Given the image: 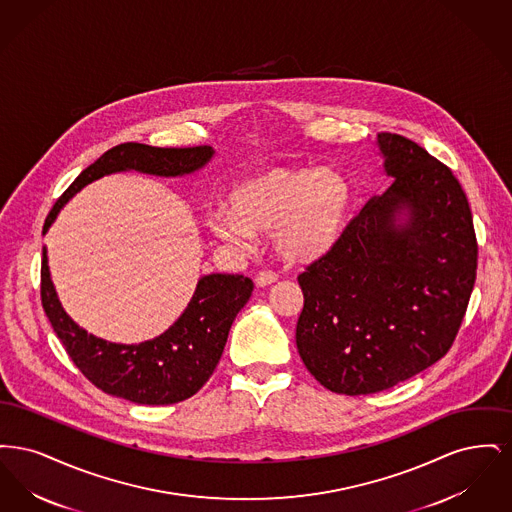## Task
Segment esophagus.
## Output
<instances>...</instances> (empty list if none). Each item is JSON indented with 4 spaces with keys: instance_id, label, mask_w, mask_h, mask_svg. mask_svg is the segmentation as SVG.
Returning <instances> with one entry per match:
<instances>
[{
    "instance_id": "34e87169",
    "label": "esophagus",
    "mask_w": 512,
    "mask_h": 512,
    "mask_svg": "<svg viewBox=\"0 0 512 512\" xmlns=\"http://www.w3.org/2000/svg\"><path fill=\"white\" fill-rule=\"evenodd\" d=\"M278 280V274L274 272V270H261V272H257V276H255V284L257 286H268V284H272V282H276Z\"/></svg>"
}]
</instances>
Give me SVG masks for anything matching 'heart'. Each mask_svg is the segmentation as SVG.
<instances>
[{"label": "heart", "mask_w": 512, "mask_h": 512, "mask_svg": "<svg viewBox=\"0 0 512 512\" xmlns=\"http://www.w3.org/2000/svg\"><path fill=\"white\" fill-rule=\"evenodd\" d=\"M351 203V184L341 172L282 167L238 186L228 197L230 215L213 211L207 224L224 242L242 247L253 234L272 232L284 259L309 263L340 240Z\"/></svg>", "instance_id": "heart-1"}]
</instances>
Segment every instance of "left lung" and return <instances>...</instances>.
<instances>
[{
    "label": "left lung",
    "instance_id": "obj_1",
    "mask_svg": "<svg viewBox=\"0 0 512 512\" xmlns=\"http://www.w3.org/2000/svg\"><path fill=\"white\" fill-rule=\"evenodd\" d=\"M390 188L297 276V351L326 390L384 391L438 363L463 324L478 242L466 194L413 140L380 132ZM410 211L407 225L394 215Z\"/></svg>",
    "mask_w": 512,
    "mask_h": 512
}]
</instances>
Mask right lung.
Here are the masks:
<instances>
[{"label":"right lung","mask_w":512,"mask_h":512,"mask_svg":"<svg viewBox=\"0 0 512 512\" xmlns=\"http://www.w3.org/2000/svg\"><path fill=\"white\" fill-rule=\"evenodd\" d=\"M211 157V146L153 147L126 142L111 147L55 201L44 232L78 190L103 174L134 169L178 176L201 169ZM40 278L42 307L74 365L99 390L138 405H171L201 390L219 365L234 318L253 292V282L244 274L203 276L186 311L165 334L138 345H119L86 334L63 311L49 278L46 249Z\"/></svg>","instance_id":"right-lung-1"}]
</instances>
